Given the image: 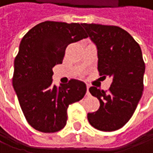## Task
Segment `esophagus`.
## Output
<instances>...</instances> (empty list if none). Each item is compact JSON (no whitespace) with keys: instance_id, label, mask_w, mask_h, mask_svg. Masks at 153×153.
Instances as JSON below:
<instances>
[{"instance_id":"esophagus-1","label":"esophagus","mask_w":153,"mask_h":153,"mask_svg":"<svg viewBox=\"0 0 153 153\" xmlns=\"http://www.w3.org/2000/svg\"><path fill=\"white\" fill-rule=\"evenodd\" d=\"M89 88H90V86L89 85H87V94L88 95L90 94V93H89Z\"/></svg>"}]
</instances>
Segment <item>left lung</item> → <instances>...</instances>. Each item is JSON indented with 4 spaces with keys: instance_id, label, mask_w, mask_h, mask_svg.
<instances>
[{
    "instance_id": "8db88e82",
    "label": "left lung",
    "mask_w": 153,
    "mask_h": 153,
    "mask_svg": "<svg viewBox=\"0 0 153 153\" xmlns=\"http://www.w3.org/2000/svg\"><path fill=\"white\" fill-rule=\"evenodd\" d=\"M96 45L98 71L112 78L108 92L91 87L89 92L100 101L97 111L88 113L91 125L102 131H114L125 125L138 104L144 90L146 65L139 45L117 26L81 24Z\"/></svg>"
}]
</instances>
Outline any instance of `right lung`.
Here are the masks:
<instances>
[{
	"instance_id": "add662e5",
	"label": "right lung",
	"mask_w": 153,
	"mask_h": 153,
	"mask_svg": "<svg viewBox=\"0 0 153 153\" xmlns=\"http://www.w3.org/2000/svg\"><path fill=\"white\" fill-rule=\"evenodd\" d=\"M87 37L79 23L51 21L36 25L22 37L14 62L13 87L27 122L36 131L62 130L68 106L84 97L87 87L80 80L55 86L52 68L62 64L69 44Z\"/></svg>"
}]
</instances>
